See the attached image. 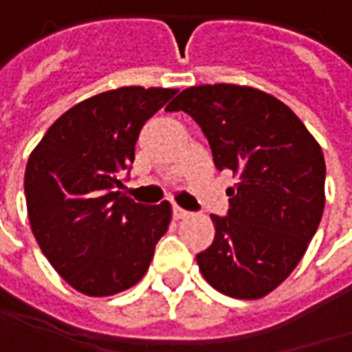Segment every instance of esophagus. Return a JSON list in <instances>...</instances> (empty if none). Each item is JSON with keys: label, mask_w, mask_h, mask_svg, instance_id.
Wrapping results in <instances>:
<instances>
[{"label": "esophagus", "mask_w": 352, "mask_h": 352, "mask_svg": "<svg viewBox=\"0 0 352 352\" xmlns=\"http://www.w3.org/2000/svg\"><path fill=\"white\" fill-rule=\"evenodd\" d=\"M172 214H174V218H176V220H180V218H186L190 212H186L184 208H180V206H176V204H174V208H172Z\"/></svg>", "instance_id": "1"}]
</instances>
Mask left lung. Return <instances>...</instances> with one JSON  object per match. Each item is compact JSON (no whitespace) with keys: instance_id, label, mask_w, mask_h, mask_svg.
Here are the masks:
<instances>
[{"instance_id":"1","label":"left lung","mask_w":352,"mask_h":352,"mask_svg":"<svg viewBox=\"0 0 352 352\" xmlns=\"http://www.w3.org/2000/svg\"><path fill=\"white\" fill-rule=\"evenodd\" d=\"M202 128L226 190V216H210L214 242L196 261L206 283L254 300L276 289L305 256L324 210V156L287 104L248 86L214 84L180 91L168 112Z\"/></svg>"}]
</instances>
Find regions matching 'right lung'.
<instances>
[{
  "label": "right lung",
  "instance_id": "add662e5",
  "mask_svg": "<svg viewBox=\"0 0 352 352\" xmlns=\"http://www.w3.org/2000/svg\"><path fill=\"white\" fill-rule=\"evenodd\" d=\"M178 89L128 86L91 96L60 116L25 166V204L41 252L88 296H112L146 274L172 220L164 200L122 194L140 130Z\"/></svg>",
  "mask_w": 352,
  "mask_h": 352
}]
</instances>
